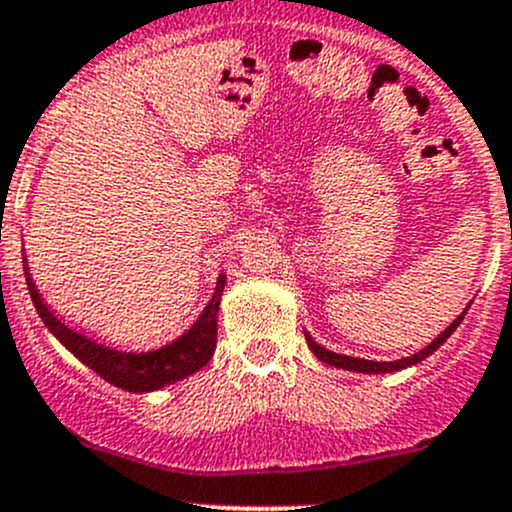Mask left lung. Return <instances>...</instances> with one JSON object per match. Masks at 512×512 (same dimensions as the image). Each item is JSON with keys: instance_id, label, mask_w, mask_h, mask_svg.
Wrapping results in <instances>:
<instances>
[{"instance_id": "left-lung-1", "label": "left lung", "mask_w": 512, "mask_h": 512, "mask_svg": "<svg viewBox=\"0 0 512 512\" xmlns=\"http://www.w3.org/2000/svg\"><path fill=\"white\" fill-rule=\"evenodd\" d=\"M463 317H466V312H463L458 319H453L451 327H446V332L438 334V337L433 339V342L428 344L426 349H421V352L406 356V359H399V361H369V359H354V356L334 354V352H329V349L319 347V344L314 342L309 334H307V344H309V349L314 352V356H317L319 361H324V364H329V366H337V369H347V371H361V374H386V371H399V369H406V366H414V364H418V361L426 359L428 354L436 352V349L441 347V344L446 342V339L451 337L453 332H456L458 324L463 322Z\"/></svg>"}]
</instances>
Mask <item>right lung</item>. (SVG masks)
Segmentation results:
<instances>
[{"label": "right lung", "mask_w": 512, "mask_h": 512, "mask_svg": "<svg viewBox=\"0 0 512 512\" xmlns=\"http://www.w3.org/2000/svg\"><path fill=\"white\" fill-rule=\"evenodd\" d=\"M24 270H27V267H24ZM24 275H27V272H24ZM27 287L29 294H32L36 312H39L41 322L49 327V332L54 334L76 359L84 361V364L89 366V369H94L101 379L118 386V389L136 391V394L163 389V386L175 384V381L185 379V376L203 369L215 352V342H218V309L220 294H223L225 289V275H220L213 299H210L208 307L203 309L198 322L190 327V332L183 334L178 342L148 354L113 352V349H106L101 347V344L91 342L84 334L74 332V329H69L66 324H61L59 319H56V314L51 312L44 304V299L39 297V292H36L32 277L29 275Z\"/></svg>", "instance_id": "add662e5"}]
</instances>
